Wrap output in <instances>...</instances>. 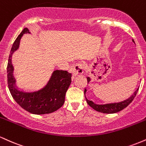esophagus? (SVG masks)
Listing matches in <instances>:
<instances>
[{
  "instance_id": "1",
  "label": "esophagus",
  "mask_w": 146,
  "mask_h": 146,
  "mask_svg": "<svg viewBox=\"0 0 146 146\" xmlns=\"http://www.w3.org/2000/svg\"><path fill=\"white\" fill-rule=\"evenodd\" d=\"M84 65L82 64H76L71 68L72 74L73 76L78 75L79 74H82L84 72Z\"/></svg>"
}]
</instances>
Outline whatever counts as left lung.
I'll return each instance as SVG.
<instances>
[{
  "label": "left lung",
  "instance_id": "obj_1",
  "mask_svg": "<svg viewBox=\"0 0 146 146\" xmlns=\"http://www.w3.org/2000/svg\"><path fill=\"white\" fill-rule=\"evenodd\" d=\"M132 42L135 43L134 40H132ZM90 81V78L89 77H88V78H87V82H88V83ZM138 90H139V88H137L135 92H134L133 94H132L128 99L124 100V101L117 102V103L106 104H95L93 102L87 100L86 96H85V98H86V100L87 103H88V104L89 105L90 107H92L94 110H97V111L98 112H100V113L112 114V113H117V112L121 111V110H123V108H125V107L128 106L132 102V100H134V98H135ZM86 89L85 88L84 95L86 94Z\"/></svg>",
  "mask_w": 146,
  "mask_h": 146
}]
</instances>
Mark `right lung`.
<instances>
[{
	"instance_id": "1",
	"label": "right lung",
	"mask_w": 146,
	"mask_h": 146,
	"mask_svg": "<svg viewBox=\"0 0 146 146\" xmlns=\"http://www.w3.org/2000/svg\"><path fill=\"white\" fill-rule=\"evenodd\" d=\"M25 33H30L25 28L17 37L12 45L8 60L7 84L11 96L23 109L32 114L44 115L56 111L64 103L65 95L71 83V73L67 71L56 70L44 88L35 92H24L16 88L14 75V66L11 57L14 51L19 48L20 41Z\"/></svg>"
}]
</instances>
